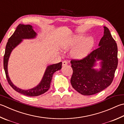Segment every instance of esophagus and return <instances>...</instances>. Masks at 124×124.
<instances>
[{
  "instance_id": "34e87169",
  "label": "esophagus",
  "mask_w": 124,
  "mask_h": 124,
  "mask_svg": "<svg viewBox=\"0 0 124 124\" xmlns=\"http://www.w3.org/2000/svg\"><path fill=\"white\" fill-rule=\"evenodd\" d=\"M68 64V62L66 61H63L62 62V65L63 66H65V65H67Z\"/></svg>"
}]
</instances>
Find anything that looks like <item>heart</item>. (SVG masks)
<instances>
[{"label": "heart", "mask_w": 124, "mask_h": 124, "mask_svg": "<svg viewBox=\"0 0 124 124\" xmlns=\"http://www.w3.org/2000/svg\"><path fill=\"white\" fill-rule=\"evenodd\" d=\"M84 36L76 35L65 41L64 48H71L77 46L72 52V55L77 59H81L88 55L93 48L94 43L93 38L89 37L84 39Z\"/></svg>", "instance_id": "1"}]
</instances>
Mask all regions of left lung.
<instances>
[{"instance_id": "8db88e82", "label": "left lung", "mask_w": 124, "mask_h": 124, "mask_svg": "<svg viewBox=\"0 0 124 124\" xmlns=\"http://www.w3.org/2000/svg\"><path fill=\"white\" fill-rule=\"evenodd\" d=\"M99 47L82 59H72L73 70L70 82L72 88L82 94L93 95L112 83L118 65V48L108 28L104 26ZM101 59L102 68L94 70L95 60Z\"/></svg>"}]
</instances>
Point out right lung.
Here are the masks:
<instances>
[{
    "label": "right lung",
    "instance_id": "obj_1",
    "mask_svg": "<svg viewBox=\"0 0 124 124\" xmlns=\"http://www.w3.org/2000/svg\"><path fill=\"white\" fill-rule=\"evenodd\" d=\"M36 34L32 28V26L30 25H25L19 24L17 26L16 30L10 38H9L6 46L5 52L4 56V68L5 72L6 77L8 84L14 90L27 96H38L45 93L50 88L53 74L62 68V62L49 65L46 69L42 81L37 86L34 88L23 90L17 88L12 83L8 75L7 72V63L8 58L12 50L20 43L23 39H31L36 36Z\"/></svg>",
    "mask_w": 124,
    "mask_h": 124
}]
</instances>
